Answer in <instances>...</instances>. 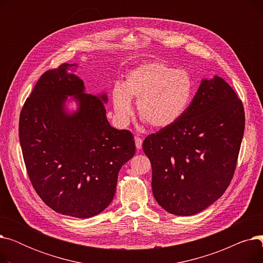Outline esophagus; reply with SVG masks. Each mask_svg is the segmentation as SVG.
<instances>
[{"label":"esophagus","mask_w":263,"mask_h":263,"mask_svg":"<svg viewBox=\"0 0 263 263\" xmlns=\"http://www.w3.org/2000/svg\"><path fill=\"white\" fill-rule=\"evenodd\" d=\"M142 144H143V140L141 139V137H135V145H136V148L137 149H142Z\"/></svg>","instance_id":"1"}]
</instances>
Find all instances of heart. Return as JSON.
I'll list each match as a JSON object with an SVG mask.
<instances>
[{"label":"heart","mask_w":263,"mask_h":263,"mask_svg":"<svg viewBox=\"0 0 263 263\" xmlns=\"http://www.w3.org/2000/svg\"><path fill=\"white\" fill-rule=\"evenodd\" d=\"M195 83L185 69H175L162 62H147L127 74L122 86L112 90L114 112L126 124L133 115L131 99L137 100V112L149 126H172L187 110L194 97Z\"/></svg>","instance_id":"heart-1"}]
</instances>
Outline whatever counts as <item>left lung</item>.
<instances>
[{"label":"left lung","mask_w":263,"mask_h":263,"mask_svg":"<svg viewBox=\"0 0 263 263\" xmlns=\"http://www.w3.org/2000/svg\"><path fill=\"white\" fill-rule=\"evenodd\" d=\"M244 127L242 101L215 76L201 81L180 119L146 137L151 186L164 210L193 215L224 194L236 171Z\"/></svg>","instance_id":"left-lung-1"}]
</instances>
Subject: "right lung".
Here are the masks:
<instances>
[{
  "label": "right lung",
  "instance_id": "1",
  "mask_svg": "<svg viewBox=\"0 0 263 263\" xmlns=\"http://www.w3.org/2000/svg\"><path fill=\"white\" fill-rule=\"evenodd\" d=\"M71 66L62 64L39 78L21 110L19 139L38 196L55 212L87 218L113 200L135 142L130 131L110 127L105 93H86L83 81L67 72ZM68 95L79 104L71 115L64 110Z\"/></svg>",
  "mask_w": 263,
  "mask_h": 263
}]
</instances>
